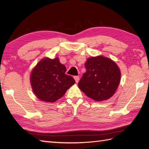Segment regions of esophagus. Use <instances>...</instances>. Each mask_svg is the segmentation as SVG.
<instances>
[{
    "instance_id": "obj_1",
    "label": "esophagus",
    "mask_w": 149,
    "mask_h": 149,
    "mask_svg": "<svg viewBox=\"0 0 149 149\" xmlns=\"http://www.w3.org/2000/svg\"><path fill=\"white\" fill-rule=\"evenodd\" d=\"M74 79L75 81V82H76V83H77L79 81V76H74Z\"/></svg>"
}]
</instances>
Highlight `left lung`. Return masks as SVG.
<instances>
[{"instance_id": "8db88e82", "label": "left lung", "mask_w": 149, "mask_h": 149, "mask_svg": "<svg viewBox=\"0 0 149 149\" xmlns=\"http://www.w3.org/2000/svg\"><path fill=\"white\" fill-rule=\"evenodd\" d=\"M84 73L78 83L79 89L95 101L111 97L118 88L121 72L116 63L106 57L98 56L88 58Z\"/></svg>"}]
</instances>
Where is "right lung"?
<instances>
[{
  "instance_id": "1",
  "label": "right lung",
  "mask_w": 149,
  "mask_h": 149,
  "mask_svg": "<svg viewBox=\"0 0 149 149\" xmlns=\"http://www.w3.org/2000/svg\"><path fill=\"white\" fill-rule=\"evenodd\" d=\"M66 68L56 57L44 58L32 70L30 83L33 92L40 100L54 102L61 98L75 83L72 76L65 74Z\"/></svg>"
}]
</instances>
